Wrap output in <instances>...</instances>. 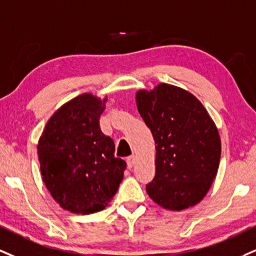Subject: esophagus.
<instances>
[{"instance_id":"34e87169","label":"esophagus","mask_w":256,"mask_h":256,"mask_svg":"<svg viewBox=\"0 0 256 256\" xmlns=\"http://www.w3.org/2000/svg\"><path fill=\"white\" fill-rule=\"evenodd\" d=\"M136 156L134 155H131L130 158H128V168H132L134 167V164H136Z\"/></svg>"}]
</instances>
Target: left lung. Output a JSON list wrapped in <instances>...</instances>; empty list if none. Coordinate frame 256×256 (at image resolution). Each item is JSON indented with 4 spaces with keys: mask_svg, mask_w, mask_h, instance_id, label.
<instances>
[{
    "mask_svg": "<svg viewBox=\"0 0 256 256\" xmlns=\"http://www.w3.org/2000/svg\"><path fill=\"white\" fill-rule=\"evenodd\" d=\"M136 102L156 144V174L146 184V193L167 210L196 205L220 167L216 124L194 95L168 83L150 92L138 90Z\"/></svg>",
    "mask_w": 256,
    "mask_h": 256,
    "instance_id": "obj_1",
    "label": "left lung"
}]
</instances>
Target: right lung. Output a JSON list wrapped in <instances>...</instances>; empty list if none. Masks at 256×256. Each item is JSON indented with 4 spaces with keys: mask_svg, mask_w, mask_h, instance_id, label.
<instances>
[{
    "mask_svg": "<svg viewBox=\"0 0 256 256\" xmlns=\"http://www.w3.org/2000/svg\"><path fill=\"white\" fill-rule=\"evenodd\" d=\"M107 98L84 93L60 106L38 142L42 181L64 210L89 214L104 210L119 188L126 162L98 119Z\"/></svg>",
    "mask_w": 256,
    "mask_h": 256,
    "instance_id": "add662e5",
    "label": "right lung"
}]
</instances>
